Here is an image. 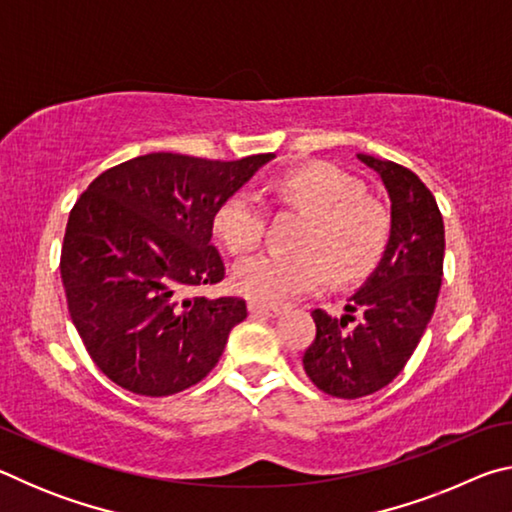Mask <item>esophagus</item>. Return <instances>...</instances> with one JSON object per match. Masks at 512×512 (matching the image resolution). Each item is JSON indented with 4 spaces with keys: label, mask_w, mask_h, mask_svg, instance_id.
Masks as SVG:
<instances>
[{
    "label": "esophagus",
    "mask_w": 512,
    "mask_h": 512,
    "mask_svg": "<svg viewBox=\"0 0 512 512\" xmlns=\"http://www.w3.org/2000/svg\"><path fill=\"white\" fill-rule=\"evenodd\" d=\"M248 311L253 316H266V318H277L282 314L280 307H268V305H259V302H248Z\"/></svg>",
    "instance_id": "obj_1"
}]
</instances>
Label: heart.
Masks as SVG:
<instances>
[{"label":"heart","mask_w":512,"mask_h":512,"mask_svg":"<svg viewBox=\"0 0 512 512\" xmlns=\"http://www.w3.org/2000/svg\"><path fill=\"white\" fill-rule=\"evenodd\" d=\"M273 196L307 214L300 253H262L239 262L232 287L241 296L259 305H282L320 291L332 273L339 282H354L377 266L391 219L348 173L325 162L307 164L277 178ZM264 221L259 198L241 189L216 207L212 228L230 255H246L262 239Z\"/></svg>","instance_id":"1"}]
</instances>
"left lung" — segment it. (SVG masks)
<instances>
[{
  "instance_id": "obj_1",
  "label": "left lung",
  "mask_w": 512,
  "mask_h": 512,
  "mask_svg": "<svg viewBox=\"0 0 512 512\" xmlns=\"http://www.w3.org/2000/svg\"><path fill=\"white\" fill-rule=\"evenodd\" d=\"M391 201V232L375 271L341 318L314 309L316 339L302 366L320 391L357 400L400 375L436 309L443 282L445 225L436 198L413 171L357 153Z\"/></svg>"
}]
</instances>
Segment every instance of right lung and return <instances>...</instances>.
I'll return each mask as SVG.
<instances>
[{"label":"right lung","mask_w":512,"mask_h":512,"mask_svg":"<svg viewBox=\"0 0 512 512\" xmlns=\"http://www.w3.org/2000/svg\"><path fill=\"white\" fill-rule=\"evenodd\" d=\"M273 158L149 153L103 171L76 201L60 257L67 307L85 350L117 386L173 395L219 363L246 302L187 293L223 280L216 207Z\"/></svg>","instance_id":"add662e5"}]
</instances>
